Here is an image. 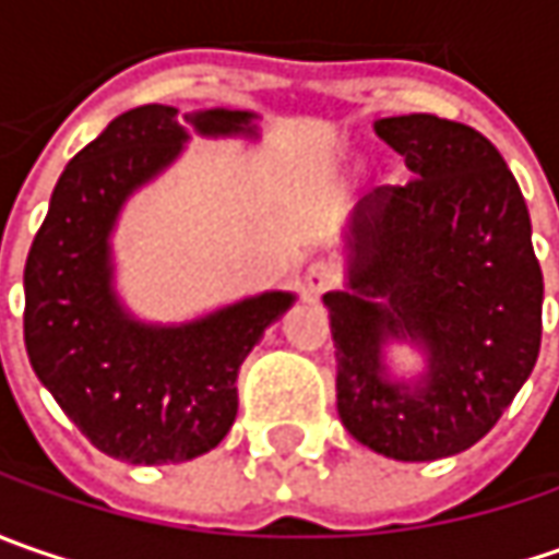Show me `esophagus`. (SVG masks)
I'll list each match as a JSON object with an SVG mask.
<instances>
[{"label": "esophagus", "mask_w": 559, "mask_h": 559, "mask_svg": "<svg viewBox=\"0 0 559 559\" xmlns=\"http://www.w3.org/2000/svg\"><path fill=\"white\" fill-rule=\"evenodd\" d=\"M335 280H338V273H335L333 264H326V261H313L308 273H305V292H308V298H320L326 289H333Z\"/></svg>", "instance_id": "obj_1"}]
</instances>
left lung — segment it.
Returning a JSON list of instances; mask_svg holds the SVG:
<instances>
[{
	"mask_svg": "<svg viewBox=\"0 0 559 559\" xmlns=\"http://www.w3.org/2000/svg\"><path fill=\"white\" fill-rule=\"evenodd\" d=\"M414 180L364 195L342 233L345 289L326 292L342 426L392 461L461 454L501 419L542 348L545 280L523 192L466 123H373ZM424 355L414 380L388 348Z\"/></svg>",
	"mask_w": 559,
	"mask_h": 559,
	"instance_id": "left-lung-1",
	"label": "left lung"
}]
</instances>
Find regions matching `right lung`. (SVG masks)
I'll return each mask as SVG.
<instances>
[{
    "mask_svg": "<svg viewBox=\"0 0 559 559\" xmlns=\"http://www.w3.org/2000/svg\"><path fill=\"white\" fill-rule=\"evenodd\" d=\"M258 140V115L142 105L115 118L58 177L24 267V345L33 373L74 426L115 461L202 457L229 432L248 352L295 292L248 295L183 323H148L115 283L120 211L183 155L186 142Z\"/></svg>",
    "mask_w": 559,
    "mask_h": 559,
    "instance_id": "1",
    "label": "right lung"
}]
</instances>
